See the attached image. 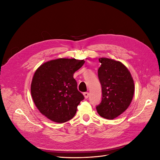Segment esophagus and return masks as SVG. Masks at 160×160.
<instances>
[{
	"label": "esophagus",
	"instance_id": "34e87169",
	"mask_svg": "<svg viewBox=\"0 0 160 160\" xmlns=\"http://www.w3.org/2000/svg\"><path fill=\"white\" fill-rule=\"evenodd\" d=\"M89 93H88V92H85V93H83L84 98H85V99H88V97H89Z\"/></svg>",
	"mask_w": 160,
	"mask_h": 160
}]
</instances>
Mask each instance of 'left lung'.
Here are the masks:
<instances>
[{
	"label": "left lung",
	"instance_id": "obj_1",
	"mask_svg": "<svg viewBox=\"0 0 160 160\" xmlns=\"http://www.w3.org/2000/svg\"><path fill=\"white\" fill-rule=\"evenodd\" d=\"M98 77L102 88V100L96 107L101 117L113 119L130 105L134 94V81L129 71L122 62L99 58Z\"/></svg>",
	"mask_w": 160,
	"mask_h": 160
}]
</instances>
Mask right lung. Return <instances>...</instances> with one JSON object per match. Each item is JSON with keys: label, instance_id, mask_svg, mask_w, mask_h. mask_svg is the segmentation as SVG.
Wrapping results in <instances>:
<instances>
[{"label": "right lung", "instance_id": "add662e5", "mask_svg": "<svg viewBox=\"0 0 160 160\" xmlns=\"http://www.w3.org/2000/svg\"><path fill=\"white\" fill-rule=\"evenodd\" d=\"M84 60L60 58L42 64L34 73L31 92L34 103L46 118L62 123L74 117L84 97L77 90L75 72Z\"/></svg>", "mask_w": 160, "mask_h": 160}]
</instances>
